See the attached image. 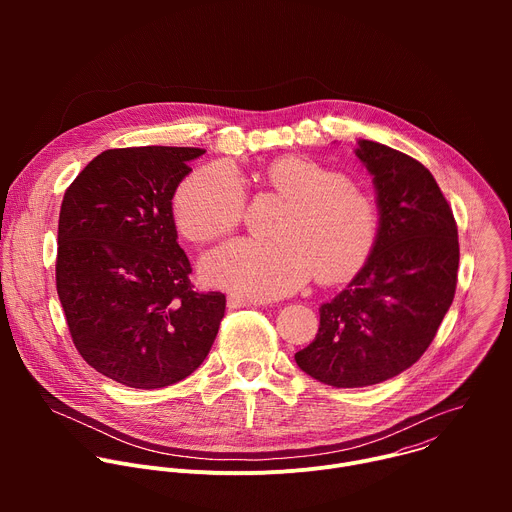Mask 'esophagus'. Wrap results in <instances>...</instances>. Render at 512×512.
<instances>
[{
    "label": "esophagus",
    "mask_w": 512,
    "mask_h": 512,
    "mask_svg": "<svg viewBox=\"0 0 512 512\" xmlns=\"http://www.w3.org/2000/svg\"><path fill=\"white\" fill-rule=\"evenodd\" d=\"M229 308H249V306H261L265 302L261 300H255V298H247V296H237V294H231L229 300H227Z\"/></svg>",
    "instance_id": "1"
}]
</instances>
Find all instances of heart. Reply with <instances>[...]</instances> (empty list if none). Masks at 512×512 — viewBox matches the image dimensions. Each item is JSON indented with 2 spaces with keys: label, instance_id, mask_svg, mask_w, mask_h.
Returning <instances> with one entry per match:
<instances>
[{
  "label": "heart",
  "instance_id": "heart-1",
  "mask_svg": "<svg viewBox=\"0 0 512 512\" xmlns=\"http://www.w3.org/2000/svg\"><path fill=\"white\" fill-rule=\"evenodd\" d=\"M267 182L291 200V210L273 241L235 239L202 259L208 283L259 300L281 298L300 289L316 271L336 281L356 271L377 239L373 200L344 176L302 158L275 160ZM245 212V184L225 162L190 174L174 198L180 231L196 243L231 233Z\"/></svg>",
  "mask_w": 512,
  "mask_h": 512
}]
</instances>
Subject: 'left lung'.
Masks as SVG:
<instances>
[{
	"mask_svg": "<svg viewBox=\"0 0 512 512\" xmlns=\"http://www.w3.org/2000/svg\"><path fill=\"white\" fill-rule=\"evenodd\" d=\"M373 176L379 229L371 255L340 294L320 306V328L296 352L312 379L369 387L415 364L452 306L460 245L452 208L431 172L389 145L358 139Z\"/></svg>",
	"mask_w": 512,
	"mask_h": 512,
	"instance_id": "1",
	"label": "left lung"
}]
</instances>
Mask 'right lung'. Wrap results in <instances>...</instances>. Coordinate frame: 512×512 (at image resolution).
I'll return each instance as SVG.
<instances>
[{"mask_svg":"<svg viewBox=\"0 0 512 512\" xmlns=\"http://www.w3.org/2000/svg\"><path fill=\"white\" fill-rule=\"evenodd\" d=\"M200 148L99 154L64 192L56 291L91 367L131 389L192 375L225 316L221 291H196L178 245L172 198Z\"/></svg>","mask_w":512,"mask_h":512,"instance_id":"add662e5","label":"right lung"}]
</instances>
